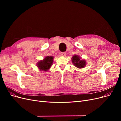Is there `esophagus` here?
Listing matches in <instances>:
<instances>
[{"label": "esophagus", "mask_w": 121, "mask_h": 121, "mask_svg": "<svg viewBox=\"0 0 121 121\" xmlns=\"http://www.w3.org/2000/svg\"><path fill=\"white\" fill-rule=\"evenodd\" d=\"M65 55H66V53L65 52H60V56H65Z\"/></svg>", "instance_id": "obj_1"}]
</instances>
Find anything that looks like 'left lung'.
Listing matches in <instances>:
<instances>
[{"instance_id":"left-lung-1","label":"left lung","mask_w":121,"mask_h":121,"mask_svg":"<svg viewBox=\"0 0 121 121\" xmlns=\"http://www.w3.org/2000/svg\"><path fill=\"white\" fill-rule=\"evenodd\" d=\"M72 62L76 67L78 68H82L85 66L86 63L84 60H80V58L78 56H74L72 59Z\"/></svg>"}]
</instances>
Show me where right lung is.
<instances>
[{
	"label": "right lung",
	"mask_w": 121,
	"mask_h": 121,
	"mask_svg": "<svg viewBox=\"0 0 121 121\" xmlns=\"http://www.w3.org/2000/svg\"><path fill=\"white\" fill-rule=\"evenodd\" d=\"M53 56H46L43 60L38 62L37 64L38 68L43 71H48L53 63Z\"/></svg>",
	"instance_id": "right-lung-1"
}]
</instances>
